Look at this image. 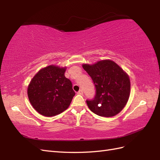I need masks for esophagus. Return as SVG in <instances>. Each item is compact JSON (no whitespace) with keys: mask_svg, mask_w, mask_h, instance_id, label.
<instances>
[{"mask_svg":"<svg viewBox=\"0 0 160 160\" xmlns=\"http://www.w3.org/2000/svg\"><path fill=\"white\" fill-rule=\"evenodd\" d=\"M77 93L79 94V95H82L83 94V91H82V90H80V91H78V92Z\"/></svg>","mask_w":160,"mask_h":160,"instance_id":"esophagus-1","label":"esophagus"}]
</instances>
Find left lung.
I'll use <instances>...</instances> for the list:
<instances>
[{"instance_id":"left-lung-1","label":"left lung","mask_w":160,"mask_h":160,"mask_svg":"<svg viewBox=\"0 0 160 160\" xmlns=\"http://www.w3.org/2000/svg\"><path fill=\"white\" fill-rule=\"evenodd\" d=\"M83 69L91 76L96 87V96L87 100L89 109L102 117H113L123 109L130 96L131 82L128 74L111 60L84 64Z\"/></svg>"}]
</instances>
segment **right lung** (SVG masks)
I'll return each instance as SVG.
<instances>
[{
  "instance_id": "add662e5",
  "label": "right lung",
  "mask_w": 160,
  "mask_h": 160,
  "mask_svg": "<svg viewBox=\"0 0 160 160\" xmlns=\"http://www.w3.org/2000/svg\"><path fill=\"white\" fill-rule=\"evenodd\" d=\"M66 67L49 65L40 69L30 82L28 95L34 109L46 117L58 115L69 107L75 92L64 76Z\"/></svg>"
}]
</instances>
